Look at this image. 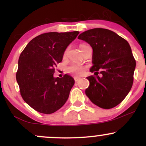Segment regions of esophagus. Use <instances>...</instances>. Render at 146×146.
Masks as SVG:
<instances>
[{
	"instance_id": "obj_1",
	"label": "esophagus",
	"mask_w": 146,
	"mask_h": 146,
	"mask_svg": "<svg viewBox=\"0 0 146 146\" xmlns=\"http://www.w3.org/2000/svg\"><path fill=\"white\" fill-rule=\"evenodd\" d=\"M80 78H78V77H74V80L76 82H78V80H80Z\"/></svg>"
}]
</instances>
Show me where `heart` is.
Returning <instances> with one entry per match:
<instances>
[{"label": "heart", "instance_id": "1", "mask_svg": "<svg viewBox=\"0 0 146 146\" xmlns=\"http://www.w3.org/2000/svg\"><path fill=\"white\" fill-rule=\"evenodd\" d=\"M66 52H67V50L65 51L64 55H66ZM85 70V66L78 64H71L66 68V71L68 73H70V74L75 76H81V75L83 74Z\"/></svg>", "mask_w": 146, "mask_h": 146}]
</instances>
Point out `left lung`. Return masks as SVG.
Here are the masks:
<instances>
[{
    "label": "left lung",
    "instance_id": "left-lung-1",
    "mask_svg": "<svg viewBox=\"0 0 146 146\" xmlns=\"http://www.w3.org/2000/svg\"><path fill=\"white\" fill-rule=\"evenodd\" d=\"M78 38L88 42L93 50V66L90 70L97 76L87 77L90 85L85 94L101 108L116 107L124 100L133 85L136 60L130 45L115 32L103 28L85 31Z\"/></svg>",
    "mask_w": 146,
    "mask_h": 146
}]
</instances>
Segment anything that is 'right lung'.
<instances>
[{
	"label": "right lung",
	"mask_w": 146,
	"mask_h": 146,
	"mask_svg": "<svg viewBox=\"0 0 146 146\" xmlns=\"http://www.w3.org/2000/svg\"><path fill=\"white\" fill-rule=\"evenodd\" d=\"M79 32H47L30 41L20 54L16 79L22 98L42 114H52L67 101L75 81L65 74L54 78L55 67L62 61L69 44Z\"/></svg>",
	"instance_id": "right-lung-1"
}]
</instances>
